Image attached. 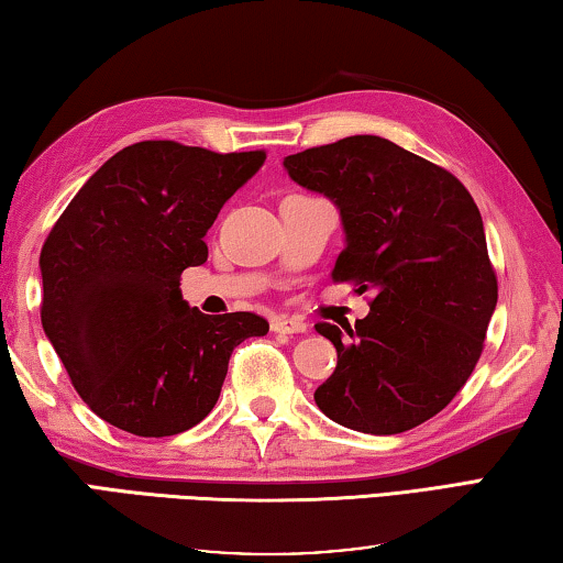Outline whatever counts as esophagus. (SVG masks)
I'll return each mask as SVG.
<instances>
[{"label":"esophagus","instance_id":"esophagus-1","mask_svg":"<svg viewBox=\"0 0 563 563\" xmlns=\"http://www.w3.org/2000/svg\"><path fill=\"white\" fill-rule=\"evenodd\" d=\"M271 328L275 330V333H306L308 323L296 316H278V318H273Z\"/></svg>","mask_w":563,"mask_h":563}]
</instances>
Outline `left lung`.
<instances>
[{
    "label": "left lung",
    "instance_id": "left-lung-1",
    "mask_svg": "<svg viewBox=\"0 0 563 563\" xmlns=\"http://www.w3.org/2000/svg\"><path fill=\"white\" fill-rule=\"evenodd\" d=\"M290 180L341 212L345 247L330 278L371 290V313L318 323L338 365L316 388L330 421L394 435L451 404L476 368L498 285L484 220L449 169L378 135L283 159Z\"/></svg>",
    "mask_w": 563,
    "mask_h": 563
}]
</instances>
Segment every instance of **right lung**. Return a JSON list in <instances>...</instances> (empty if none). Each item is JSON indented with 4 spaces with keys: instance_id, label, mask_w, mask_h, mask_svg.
<instances>
[{
    "instance_id": "add662e5",
    "label": "right lung",
    "mask_w": 563,
    "mask_h": 563,
    "mask_svg": "<svg viewBox=\"0 0 563 563\" xmlns=\"http://www.w3.org/2000/svg\"><path fill=\"white\" fill-rule=\"evenodd\" d=\"M265 163L173 140L120 150L82 185L40 255L42 328L102 421L163 439L218 404L235 347L267 333L255 313L205 316L180 290L208 261L218 212Z\"/></svg>"
}]
</instances>
